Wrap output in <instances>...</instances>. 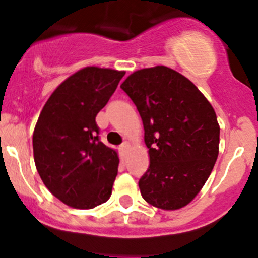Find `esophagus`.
<instances>
[{"mask_svg": "<svg viewBox=\"0 0 258 258\" xmlns=\"http://www.w3.org/2000/svg\"><path fill=\"white\" fill-rule=\"evenodd\" d=\"M119 150L122 151V153H127L130 150V144L128 142H123L121 146H119Z\"/></svg>", "mask_w": 258, "mask_h": 258, "instance_id": "34e87169", "label": "esophagus"}]
</instances>
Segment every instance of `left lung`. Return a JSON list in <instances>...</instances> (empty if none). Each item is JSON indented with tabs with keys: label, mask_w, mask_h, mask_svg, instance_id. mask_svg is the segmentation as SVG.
Returning a JSON list of instances; mask_svg holds the SVG:
<instances>
[{
	"label": "left lung",
	"mask_w": 258,
	"mask_h": 258,
	"mask_svg": "<svg viewBox=\"0 0 258 258\" xmlns=\"http://www.w3.org/2000/svg\"><path fill=\"white\" fill-rule=\"evenodd\" d=\"M121 88L144 122L150 166L139 182L142 197L157 209H182L199 195L217 160L220 124L212 105L166 66L135 71Z\"/></svg>",
	"instance_id": "8db88e82"
}]
</instances>
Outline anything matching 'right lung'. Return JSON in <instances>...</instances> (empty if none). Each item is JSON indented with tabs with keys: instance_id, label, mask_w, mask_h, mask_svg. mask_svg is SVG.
Masks as SVG:
<instances>
[{
	"instance_id": "obj_1",
	"label": "right lung",
	"mask_w": 258,
	"mask_h": 258,
	"mask_svg": "<svg viewBox=\"0 0 258 258\" xmlns=\"http://www.w3.org/2000/svg\"><path fill=\"white\" fill-rule=\"evenodd\" d=\"M123 76L85 67L67 77L41 111L32 136L35 165L48 191L67 206L91 210L111 197L119 158L98 140L96 116Z\"/></svg>"
}]
</instances>
